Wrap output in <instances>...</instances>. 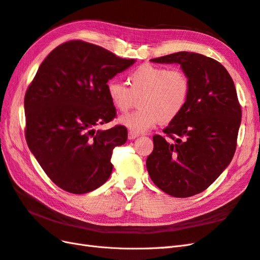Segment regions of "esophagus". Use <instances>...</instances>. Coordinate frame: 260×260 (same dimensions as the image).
<instances>
[{
  "mask_svg": "<svg viewBox=\"0 0 260 260\" xmlns=\"http://www.w3.org/2000/svg\"><path fill=\"white\" fill-rule=\"evenodd\" d=\"M140 135L139 133H136V132H132V131H129V133H128V138H129V140H135L136 138H138Z\"/></svg>",
  "mask_w": 260,
  "mask_h": 260,
  "instance_id": "esophagus-1",
  "label": "esophagus"
}]
</instances>
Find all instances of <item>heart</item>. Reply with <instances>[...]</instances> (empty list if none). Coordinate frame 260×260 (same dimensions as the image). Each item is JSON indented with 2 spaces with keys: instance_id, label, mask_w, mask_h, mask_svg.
Listing matches in <instances>:
<instances>
[{
  "instance_id": "1",
  "label": "heart",
  "mask_w": 260,
  "mask_h": 260,
  "mask_svg": "<svg viewBox=\"0 0 260 260\" xmlns=\"http://www.w3.org/2000/svg\"><path fill=\"white\" fill-rule=\"evenodd\" d=\"M125 86L116 80L106 85L113 106L121 113L129 111L140 96V108L120 116L119 123L130 131L141 133L158 122H168L178 117L190 98L191 81L180 68L142 65L127 77Z\"/></svg>"
}]
</instances>
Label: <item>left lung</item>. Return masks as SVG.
Wrapping results in <instances>:
<instances>
[{
	"mask_svg": "<svg viewBox=\"0 0 260 260\" xmlns=\"http://www.w3.org/2000/svg\"><path fill=\"white\" fill-rule=\"evenodd\" d=\"M151 60L179 64L190 78L191 93L164 136L153 137L146 168L161 191L190 198L205 191L233 158L242 117L237 90L226 69L205 55L178 52Z\"/></svg>",
	"mask_w": 260,
	"mask_h": 260,
	"instance_id": "obj_1",
	"label": "left lung"
}]
</instances>
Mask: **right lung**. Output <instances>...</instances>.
<instances>
[{
	"instance_id": "1",
	"label": "right lung",
	"mask_w": 260,
	"mask_h": 260,
	"mask_svg": "<svg viewBox=\"0 0 260 260\" xmlns=\"http://www.w3.org/2000/svg\"><path fill=\"white\" fill-rule=\"evenodd\" d=\"M135 61L89 42L68 41L46 56L28 86L27 144L64 191L89 193L111 176L113 151L127 142V128L118 124L95 131L94 127L116 117L107 82Z\"/></svg>"
}]
</instances>
